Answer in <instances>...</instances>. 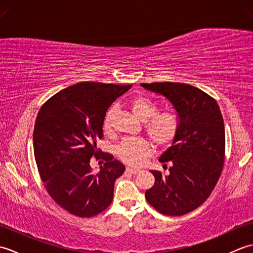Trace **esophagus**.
Listing matches in <instances>:
<instances>
[{"label": "esophagus", "mask_w": 253, "mask_h": 253, "mask_svg": "<svg viewBox=\"0 0 253 253\" xmlns=\"http://www.w3.org/2000/svg\"><path fill=\"white\" fill-rule=\"evenodd\" d=\"M126 171H127V173L131 174V175H136V174H138V173H140V169H131V168H127V169H126Z\"/></svg>", "instance_id": "1"}]
</instances>
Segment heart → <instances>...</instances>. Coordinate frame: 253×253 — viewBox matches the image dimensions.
<instances>
[{
    "instance_id": "heart-1",
    "label": "heart",
    "mask_w": 253,
    "mask_h": 253,
    "mask_svg": "<svg viewBox=\"0 0 253 253\" xmlns=\"http://www.w3.org/2000/svg\"><path fill=\"white\" fill-rule=\"evenodd\" d=\"M130 110L139 121L146 123V130L153 142L160 148H166L175 141L180 129V120L175 112H159L158 104L144 95H137L129 102ZM115 106L106 112L103 130H112ZM116 154L126 164L138 166L144 162L152 151V146L143 138H126L116 147Z\"/></svg>"
}]
</instances>
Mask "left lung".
<instances>
[{
	"label": "left lung",
	"mask_w": 253,
	"mask_h": 253,
	"mask_svg": "<svg viewBox=\"0 0 253 253\" xmlns=\"http://www.w3.org/2000/svg\"><path fill=\"white\" fill-rule=\"evenodd\" d=\"M163 95L177 112L180 129L159 161L169 173L151 170L155 181L146 199L160 213L178 216L200 207L221 176L225 158V128L212 96L180 83L141 84Z\"/></svg>",
	"instance_id": "obj_1"
}]
</instances>
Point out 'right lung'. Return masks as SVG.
Segmentation results:
<instances>
[{"instance_id": "add662e5", "label": "right lung", "mask_w": 253, "mask_h": 253, "mask_svg": "<svg viewBox=\"0 0 253 253\" xmlns=\"http://www.w3.org/2000/svg\"><path fill=\"white\" fill-rule=\"evenodd\" d=\"M131 85L80 83L61 90L38 113L34 151L46 191L58 206L79 217H91L110 206L114 182L125 171L106 153L99 173L90 159H100L96 140L103 137L106 111Z\"/></svg>"}]
</instances>
